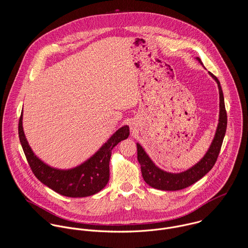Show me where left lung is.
<instances>
[{
	"label": "left lung",
	"instance_id": "left-lung-1",
	"mask_svg": "<svg viewBox=\"0 0 248 248\" xmlns=\"http://www.w3.org/2000/svg\"><path fill=\"white\" fill-rule=\"evenodd\" d=\"M197 59L200 63H202L200 58ZM209 73L217 82L219 93V118L216 135L210 148L208 149L205 155L202 158V160L198 162L195 166H193L192 168L188 169L185 172L172 174L167 173L156 167L151 160V158L148 156V155L145 153L144 149L138 143V159L141 166L142 177L144 178L145 182L151 187L165 191H177L184 189L194 184L202 177H204L215 165L226 132L227 113L225 109L224 98L220 83L213 73Z\"/></svg>",
	"mask_w": 248,
	"mask_h": 248
}]
</instances>
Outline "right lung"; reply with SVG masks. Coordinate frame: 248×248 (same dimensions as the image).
<instances>
[{
	"label": "right lung",
	"mask_w": 248,
	"mask_h": 248,
	"mask_svg": "<svg viewBox=\"0 0 248 248\" xmlns=\"http://www.w3.org/2000/svg\"><path fill=\"white\" fill-rule=\"evenodd\" d=\"M19 139L27 160L35 177L56 193L70 198H83L101 191L109 177L111 150L121 140L128 139V126L118 129L90 159L70 170L52 168L39 159L26 139L23 130V111L19 119Z\"/></svg>",
	"instance_id": "1"
}]
</instances>
